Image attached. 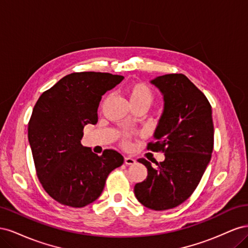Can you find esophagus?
<instances>
[{
  "mask_svg": "<svg viewBox=\"0 0 248 248\" xmlns=\"http://www.w3.org/2000/svg\"><path fill=\"white\" fill-rule=\"evenodd\" d=\"M124 162L125 164H127V166H133L134 163H136V159L132 158V157H129V156H126L124 158Z\"/></svg>",
  "mask_w": 248,
  "mask_h": 248,
  "instance_id": "esophagus-1",
  "label": "esophagus"
}]
</instances>
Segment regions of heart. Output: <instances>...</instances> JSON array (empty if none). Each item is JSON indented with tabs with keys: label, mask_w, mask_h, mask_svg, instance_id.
Returning <instances> with one entry per match:
<instances>
[{
	"label": "heart",
	"mask_w": 248,
	"mask_h": 248,
	"mask_svg": "<svg viewBox=\"0 0 248 248\" xmlns=\"http://www.w3.org/2000/svg\"><path fill=\"white\" fill-rule=\"evenodd\" d=\"M125 94L128 98L131 108L144 107L148 108L154 100V93L152 89L144 82H131L125 88ZM123 144L128 145V140L123 138Z\"/></svg>",
	"instance_id": "1"
}]
</instances>
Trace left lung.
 <instances>
[{
    "instance_id": "left-lung-1",
    "label": "left lung",
    "mask_w": 248,
    "mask_h": 248,
    "mask_svg": "<svg viewBox=\"0 0 248 248\" xmlns=\"http://www.w3.org/2000/svg\"><path fill=\"white\" fill-rule=\"evenodd\" d=\"M151 84L163 95L164 108L148 150L163 152L166 159L153 169L145 158L138 161L148 176L134 186L145 207L162 211L181 205L196 190L211 159L214 127L211 104L184 74L157 77Z\"/></svg>"
}]
</instances>
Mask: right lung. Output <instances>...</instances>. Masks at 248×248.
<instances>
[{"label": "right lung", "instance_id": "1", "mask_svg": "<svg viewBox=\"0 0 248 248\" xmlns=\"http://www.w3.org/2000/svg\"><path fill=\"white\" fill-rule=\"evenodd\" d=\"M107 72H74L37 100L28 125L37 177L60 204L82 208L100 197L109 172L123 164L115 150L93 153L80 140L87 124L98 121L102 95L123 80Z\"/></svg>", "mask_w": 248, "mask_h": 248}]
</instances>
